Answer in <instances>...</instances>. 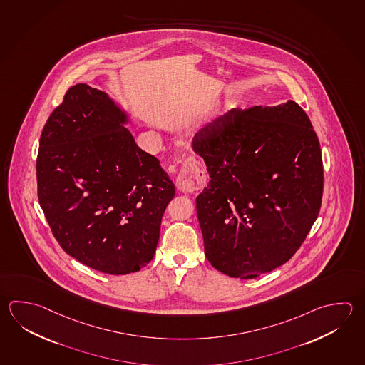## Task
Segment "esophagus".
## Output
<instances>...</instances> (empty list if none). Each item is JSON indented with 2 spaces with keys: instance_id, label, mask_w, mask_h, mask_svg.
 <instances>
[{
  "instance_id": "esophagus-1",
  "label": "esophagus",
  "mask_w": 365,
  "mask_h": 365,
  "mask_svg": "<svg viewBox=\"0 0 365 365\" xmlns=\"http://www.w3.org/2000/svg\"><path fill=\"white\" fill-rule=\"evenodd\" d=\"M177 186H178L179 191L190 193L193 192L195 190H197V187L200 186V182L197 180V177L192 175V173L188 172V170H183V172H180L178 174Z\"/></svg>"
}]
</instances>
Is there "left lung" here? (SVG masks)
Listing matches in <instances>:
<instances>
[{
  "instance_id": "left-lung-1",
  "label": "left lung",
  "mask_w": 365,
  "mask_h": 365,
  "mask_svg": "<svg viewBox=\"0 0 365 365\" xmlns=\"http://www.w3.org/2000/svg\"><path fill=\"white\" fill-rule=\"evenodd\" d=\"M192 148L210 177L196 207L214 269L253 279L288 262L323 197L322 150L306 112L293 101L234 108L199 131Z\"/></svg>"
}]
</instances>
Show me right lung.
<instances>
[{
	"instance_id": "1",
	"label": "right lung",
	"mask_w": 365,
	"mask_h": 365,
	"mask_svg": "<svg viewBox=\"0 0 365 365\" xmlns=\"http://www.w3.org/2000/svg\"><path fill=\"white\" fill-rule=\"evenodd\" d=\"M101 90L69 88L42 129L37 196L67 255L110 275L145 267L175 188Z\"/></svg>"
}]
</instances>
